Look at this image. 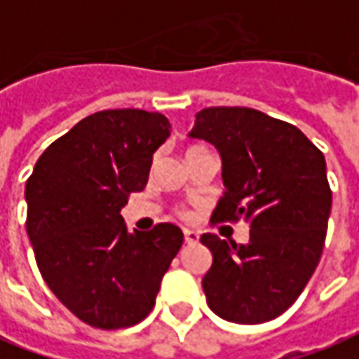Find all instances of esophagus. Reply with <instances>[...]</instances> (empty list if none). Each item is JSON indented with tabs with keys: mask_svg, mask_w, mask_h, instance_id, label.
<instances>
[{
	"mask_svg": "<svg viewBox=\"0 0 359 359\" xmlns=\"http://www.w3.org/2000/svg\"><path fill=\"white\" fill-rule=\"evenodd\" d=\"M198 239H200V235L196 231H192V229H184V241H187L188 245H196Z\"/></svg>",
	"mask_w": 359,
	"mask_h": 359,
	"instance_id": "esophagus-1",
	"label": "esophagus"
}]
</instances>
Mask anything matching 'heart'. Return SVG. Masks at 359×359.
I'll return each instance as SVG.
<instances>
[{
	"mask_svg": "<svg viewBox=\"0 0 359 359\" xmlns=\"http://www.w3.org/2000/svg\"><path fill=\"white\" fill-rule=\"evenodd\" d=\"M204 147H200V145H188L187 151H184V157H190V155L198 154V151H202Z\"/></svg>",
	"mask_w": 359,
	"mask_h": 359,
	"instance_id": "1",
	"label": "heart"
}]
</instances>
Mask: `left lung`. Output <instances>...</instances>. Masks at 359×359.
Instances as JSON below:
<instances>
[{
  "instance_id": "1",
  "label": "left lung",
  "mask_w": 359,
  "mask_h": 359,
  "mask_svg": "<svg viewBox=\"0 0 359 359\" xmlns=\"http://www.w3.org/2000/svg\"><path fill=\"white\" fill-rule=\"evenodd\" d=\"M190 137L222 155L225 190L212 223H250L249 245L202 235L214 255L202 280L208 305L243 325L276 319L302 295L323 255L332 205L325 155L299 128L247 107L200 110Z\"/></svg>"
}]
</instances>
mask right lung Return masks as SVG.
I'll return each instance as SVG.
<instances>
[{"label": "right lung", "instance_id": "add662e5", "mask_svg": "<svg viewBox=\"0 0 359 359\" xmlns=\"http://www.w3.org/2000/svg\"><path fill=\"white\" fill-rule=\"evenodd\" d=\"M159 112L101 110L46 147L27 179V233L44 282L85 325L144 320L184 235L172 223L128 233L120 215L171 136Z\"/></svg>", "mask_w": 359, "mask_h": 359}]
</instances>
